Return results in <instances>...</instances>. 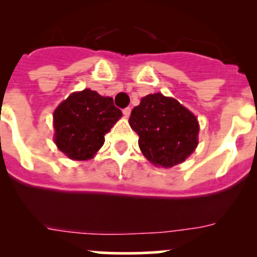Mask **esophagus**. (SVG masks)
I'll list each match as a JSON object with an SVG mask.
<instances>
[{
	"label": "esophagus",
	"instance_id": "esophagus-1",
	"mask_svg": "<svg viewBox=\"0 0 257 257\" xmlns=\"http://www.w3.org/2000/svg\"><path fill=\"white\" fill-rule=\"evenodd\" d=\"M131 113H132V108H131V107L124 108V109H123V114H124V116H126V118H128V116L131 115Z\"/></svg>",
	"mask_w": 257,
	"mask_h": 257
}]
</instances>
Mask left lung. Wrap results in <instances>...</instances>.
<instances>
[{
  "instance_id": "1",
  "label": "left lung",
  "mask_w": 257,
  "mask_h": 257,
  "mask_svg": "<svg viewBox=\"0 0 257 257\" xmlns=\"http://www.w3.org/2000/svg\"><path fill=\"white\" fill-rule=\"evenodd\" d=\"M129 124L139 136L144 157L157 167L183 163L198 147L196 116L177 99L154 93L142 98L132 110Z\"/></svg>"
}]
</instances>
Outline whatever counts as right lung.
I'll use <instances>...</instances> for the list:
<instances>
[{
  "instance_id": "add662e5",
  "label": "right lung",
  "mask_w": 257,
  "mask_h": 257,
  "mask_svg": "<svg viewBox=\"0 0 257 257\" xmlns=\"http://www.w3.org/2000/svg\"><path fill=\"white\" fill-rule=\"evenodd\" d=\"M120 116L113 98L90 89L72 93L53 113L54 143L71 159H90Z\"/></svg>"
}]
</instances>
